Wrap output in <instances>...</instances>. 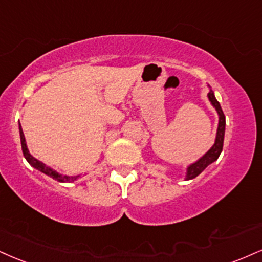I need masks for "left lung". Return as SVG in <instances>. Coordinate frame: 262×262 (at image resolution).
<instances>
[{
	"mask_svg": "<svg viewBox=\"0 0 262 262\" xmlns=\"http://www.w3.org/2000/svg\"><path fill=\"white\" fill-rule=\"evenodd\" d=\"M207 97H209L210 102L212 103V106L215 107L217 113H219V128H217L216 140H215V144L212 145V147H211V149L207 151V152L205 154L203 157H200L196 162L191 163L190 166H188L187 174H185V181H189V179H193L195 177H198V176H199L207 166L211 165L212 162H215L216 160L219 159L220 154L222 152V149H223V139H225V129H226V117H225V115H223L221 105H220L219 101L216 100L215 94H213L212 90H210V93L207 94Z\"/></svg>",
	"mask_w": 262,
	"mask_h": 262,
	"instance_id": "left-lung-1",
	"label": "left lung"
}]
</instances>
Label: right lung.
<instances>
[{
    "mask_svg": "<svg viewBox=\"0 0 262 262\" xmlns=\"http://www.w3.org/2000/svg\"><path fill=\"white\" fill-rule=\"evenodd\" d=\"M19 134H20V143H21V150H23V155L25 157V160H27V161L29 162V165L33 166L34 168L39 169L40 172L45 173V174L49 176V177H51L53 179H56V181L62 182V183L74 182V181H77V179L80 177V174L79 176H72V177H69V176L59 174L58 172H56L55 169L51 168V167L46 166L45 163H42L41 161H39V160H36L34 156H31L30 152H29V150H28L27 143H25L24 133H23V129H21L20 123H19Z\"/></svg>",
    "mask_w": 262,
    "mask_h": 262,
    "instance_id": "add662e5",
    "label": "right lung"
}]
</instances>
